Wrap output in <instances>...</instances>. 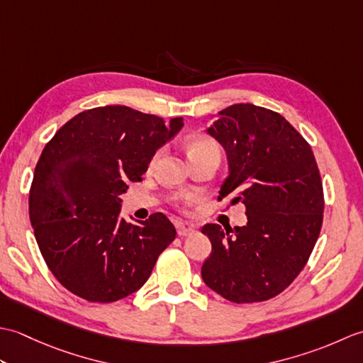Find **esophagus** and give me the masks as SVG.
<instances>
[{
	"label": "esophagus",
	"instance_id": "34e87169",
	"mask_svg": "<svg viewBox=\"0 0 363 363\" xmlns=\"http://www.w3.org/2000/svg\"><path fill=\"white\" fill-rule=\"evenodd\" d=\"M177 235L179 237H187L195 233V226H190V225H184V223H177Z\"/></svg>",
	"mask_w": 363,
	"mask_h": 363
}]
</instances>
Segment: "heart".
<instances>
[{"instance_id": "1", "label": "heart", "mask_w": 363, "mask_h": 363, "mask_svg": "<svg viewBox=\"0 0 363 363\" xmlns=\"http://www.w3.org/2000/svg\"><path fill=\"white\" fill-rule=\"evenodd\" d=\"M187 151H189V157L190 156H195V154H203V152H220L218 145L215 143L212 138H207V137H191L190 140L187 142ZM159 157V152L154 156L152 162Z\"/></svg>"}]
</instances>
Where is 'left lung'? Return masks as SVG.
Listing matches in <instances>:
<instances>
[{
    "label": "left lung",
    "instance_id": "obj_1",
    "mask_svg": "<svg viewBox=\"0 0 363 363\" xmlns=\"http://www.w3.org/2000/svg\"><path fill=\"white\" fill-rule=\"evenodd\" d=\"M207 129L226 150L229 176L218 199L233 196L248 215L245 226H203L212 254L203 281L237 304L272 299L295 281L318 240L325 195L306 138L282 115L254 104L218 112Z\"/></svg>",
    "mask_w": 363,
    "mask_h": 363
}]
</instances>
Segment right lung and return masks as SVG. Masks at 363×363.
I'll use <instances>...</instances> for the list:
<instances>
[{
  "mask_svg": "<svg viewBox=\"0 0 363 363\" xmlns=\"http://www.w3.org/2000/svg\"><path fill=\"white\" fill-rule=\"evenodd\" d=\"M126 106L84 111L45 145L29 190V218L54 277L90 303H113L148 281L174 240L164 213L135 225L120 218L129 182L182 128Z\"/></svg>",
  "mask_w": 363,
  "mask_h": 363,
  "instance_id": "1",
  "label": "right lung"
}]
</instances>
